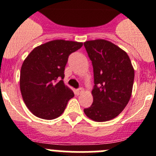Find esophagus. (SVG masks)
Instances as JSON below:
<instances>
[{"instance_id":"obj_1","label":"esophagus","mask_w":156,"mask_h":156,"mask_svg":"<svg viewBox=\"0 0 156 156\" xmlns=\"http://www.w3.org/2000/svg\"><path fill=\"white\" fill-rule=\"evenodd\" d=\"M83 89L82 87H80L76 90V94H80L81 92H83Z\"/></svg>"}]
</instances>
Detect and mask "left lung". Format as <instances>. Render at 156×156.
Here are the masks:
<instances>
[{"mask_svg":"<svg viewBox=\"0 0 156 156\" xmlns=\"http://www.w3.org/2000/svg\"><path fill=\"white\" fill-rule=\"evenodd\" d=\"M94 70L93 103L84 113L96 122L111 120L124 109L133 89L134 70L127 54L105 40L83 44Z\"/></svg>","mask_w":156,"mask_h":156,"instance_id":"1","label":"left lung"}]
</instances>
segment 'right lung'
<instances>
[{
    "instance_id": "right-lung-1",
    "label": "right lung",
    "mask_w": 156,
    "mask_h": 156,
    "mask_svg": "<svg viewBox=\"0 0 156 156\" xmlns=\"http://www.w3.org/2000/svg\"><path fill=\"white\" fill-rule=\"evenodd\" d=\"M83 43L56 40L35 48L23 62L20 90L32 113L44 119L60 116L73 92L65 85V67L69 56Z\"/></svg>"
}]
</instances>
